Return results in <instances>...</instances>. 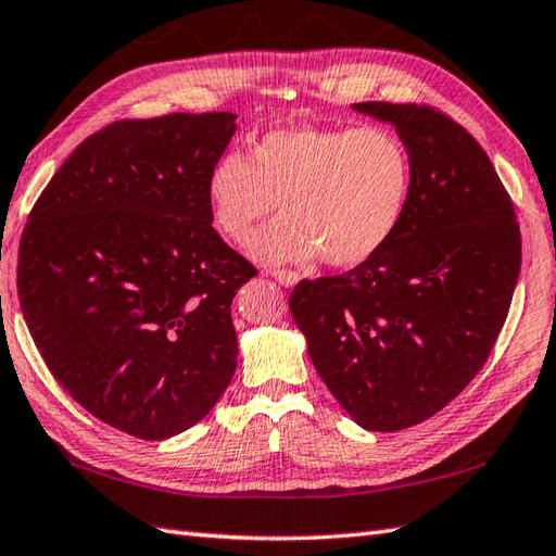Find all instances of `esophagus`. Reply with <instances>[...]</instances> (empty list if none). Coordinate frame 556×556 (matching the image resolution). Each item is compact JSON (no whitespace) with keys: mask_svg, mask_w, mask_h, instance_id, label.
<instances>
[{"mask_svg":"<svg viewBox=\"0 0 556 556\" xmlns=\"http://www.w3.org/2000/svg\"><path fill=\"white\" fill-rule=\"evenodd\" d=\"M270 276H274L280 286H286V288H294L300 282V276L294 274V270H288V268H274V270H268Z\"/></svg>","mask_w":556,"mask_h":556,"instance_id":"esophagus-1","label":"esophagus"}]
</instances>
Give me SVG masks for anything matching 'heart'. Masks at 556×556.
Instances as JSON below:
<instances>
[{
  "label": "heart",
  "mask_w": 556,
  "mask_h": 556,
  "mask_svg": "<svg viewBox=\"0 0 556 556\" xmlns=\"http://www.w3.org/2000/svg\"><path fill=\"white\" fill-rule=\"evenodd\" d=\"M412 180V154L390 128H278L262 135L250 156L218 159L206 204L214 228L236 244L250 242L280 204L286 218L252 242L258 262L320 256L354 268L397 232Z\"/></svg>",
  "instance_id": "b5f03b06"
}]
</instances>
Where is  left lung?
Returning <instances> with one entry per match:
<instances>
[{
  "label": "left lung",
  "mask_w": 556,
  "mask_h": 556,
  "mask_svg": "<svg viewBox=\"0 0 556 556\" xmlns=\"http://www.w3.org/2000/svg\"><path fill=\"white\" fill-rule=\"evenodd\" d=\"M412 154V197L382 250L342 276L300 280L294 324L342 409L366 430L412 428L483 368L521 270V230L485 150L428 104L359 102Z\"/></svg>",
  "instance_id": "left-lung-1"
}]
</instances>
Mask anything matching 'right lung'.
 Returning a JSON list of instances; mask_svg holds the SVG:
<instances>
[{
    "label": "right lung",
    "instance_id": "add662e5",
    "mask_svg": "<svg viewBox=\"0 0 556 556\" xmlns=\"http://www.w3.org/2000/svg\"><path fill=\"white\" fill-rule=\"evenodd\" d=\"M232 132L230 111L109 123L23 228L18 300L35 348L83 409L135 438L202 421L236 374L230 304L256 268L206 204Z\"/></svg>",
    "mask_w": 556,
    "mask_h": 556
}]
</instances>
